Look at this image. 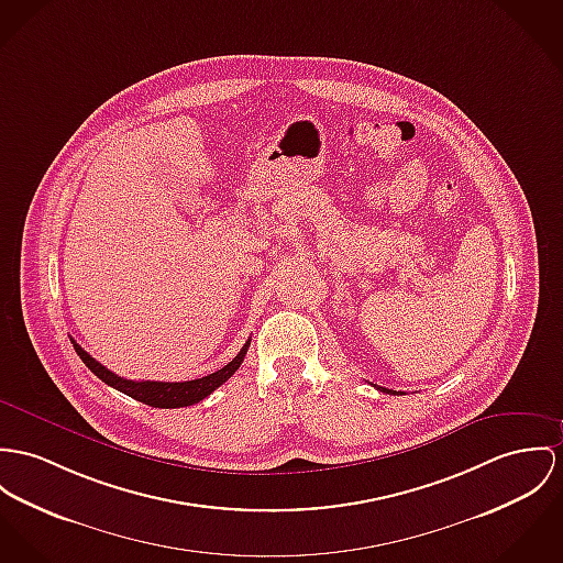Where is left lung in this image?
<instances>
[{
	"label": "left lung",
	"instance_id": "left-lung-1",
	"mask_svg": "<svg viewBox=\"0 0 563 563\" xmlns=\"http://www.w3.org/2000/svg\"><path fill=\"white\" fill-rule=\"evenodd\" d=\"M375 388H377V389H382V391H386V394H396V391H394V389L379 388V386H375Z\"/></svg>",
	"mask_w": 563,
	"mask_h": 563
}]
</instances>
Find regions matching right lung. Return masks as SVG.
<instances>
[{
  "mask_svg": "<svg viewBox=\"0 0 563 563\" xmlns=\"http://www.w3.org/2000/svg\"><path fill=\"white\" fill-rule=\"evenodd\" d=\"M249 345H251V339L246 341V345L240 349V353L217 373H212L208 377H201V379H192V382H175V384H172V382H132V379H124V377L111 373L107 366H102L98 360H93L84 346L77 345L73 341L77 355L84 360V364L98 379H102L111 388L124 391L126 396L139 400V402H145V405L158 407V409L188 407V405H195V402L203 400L206 396H210L214 389L220 388L240 368V364L244 362V355L249 351Z\"/></svg>",
  "mask_w": 563,
  "mask_h": 563,
  "instance_id": "1",
  "label": "right lung"
}]
</instances>
